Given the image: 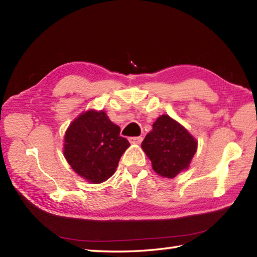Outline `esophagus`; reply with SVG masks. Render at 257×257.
I'll return each instance as SVG.
<instances>
[{
  "mask_svg": "<svg viewBox=\"0 0 257 257\" xmlns=\"http://www.w3.org/2000/svg\"><path fill=\"white\" fill-rule=\"evenodd\" d=\"M142 141H143V137H130L129 138V142L132 143V144H141L142 143Z\"/></svg>",
  "mask_w": 257,
  "mask_h": 257,
  "instance_id": "34e87169",
  "label": "esophagus"
}]
</instances>
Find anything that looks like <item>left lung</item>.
<instances>
[{
    "label": "left lung",
    "mask_w": 257,
    "mask_h": 257,
    "mask_svg": "<svg viewBox=\"0 0 257 257\" xmlns=\"http://www.w3.org/2000/svg\"><path fill=\"white\" fill-rule=\"evenodd\" d=\"M142 149L158 175L175 178L188 169L197 151V141L179 122L164 114L153 123L152 132L142 143Z\"/></svg>",
    "instance_id": "obj_1"
}]
</instances>
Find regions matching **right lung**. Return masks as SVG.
I'll list each match as a JSON object with an SVG mask.
<instances>
[{
  "label": "right lung",
  "mask_w": 257,
  "mask_h": 257,
  "mask_svg": "<svg viewBox=\"0 0 257 257\" xmlns=\"http://www.w3.org/2000/svg\"><path fill=\"white\" fill-rule=\"evenodd\" d=\"M120 127L104 111L89 110L72 121L64 135V158L73 171L92 184L107 180L129 147Z\"/></svg>",
  "instance_id": "obj_1"
}]
</instances>
